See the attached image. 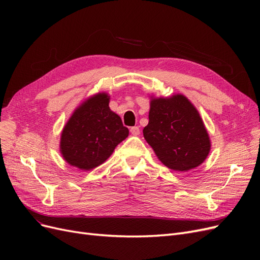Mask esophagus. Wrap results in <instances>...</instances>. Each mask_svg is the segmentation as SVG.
I'll list each match as a JSON object with an SVG mask.
<instances>
[{
    "mask_svg": "<svg viewBox=\"0 0 260 260\" xmlns=\"http://www.w3.org/2000/svg\"><path fill=\"white\" fill-rule=\"evenodd\" d=\"M130 132H131V135L132 136H139L140 135V128L139 127H132L131 129H130Z\"/></svg>",
    "mask_w": 260,
    "mask_h": 260,
    "instance_id": "esophagus-1",
    "label": "esophagus"
}]
</instances>
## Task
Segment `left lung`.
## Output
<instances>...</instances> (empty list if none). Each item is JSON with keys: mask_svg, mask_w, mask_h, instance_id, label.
<instances>
[{"mask_svg": "<svg viewBox=\"0 0 260 260\" xmlns=\"http://www.w3.org/2000/svg\"><path fill=\"white\" fill-rule=\"evenodd\" d=\"M143 136L157 158L169 169L185 172L202 165L211 142L196 107L181 93L151 96Z\"/></svg>", "mask_w": 260, "mask_h": 260, "instance_id": "1", "label": "left lung"}]
</instances>
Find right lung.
I'll return each instance as SVG.
<instances>
[{"label":"right lung","instance_id":"right-lung-1","mask_svg":"<svg viewBox=\"0 0 260 260\" xmlns=\"http://www.w3.org/2000/svg\"><path fill=\"white\" fill-rule=\"evenodd\" d=\"M106 92L83 101L62 128L59 151L70 166L88 171L103 164L129 136L121 118L109 108Z\"/></svg>","mask_w":260,"mask_h":260}]
</instances>
